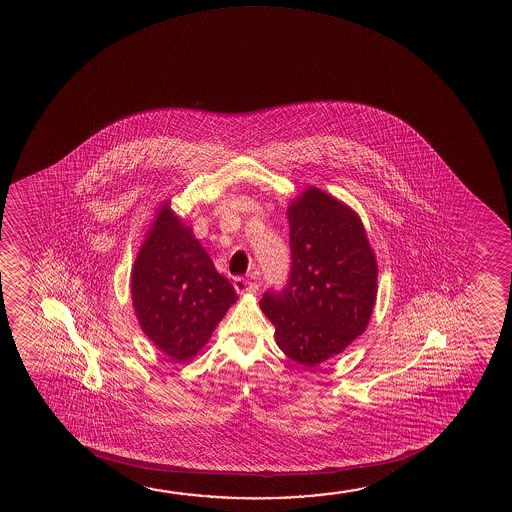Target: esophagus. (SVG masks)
<instances>
[{
	"mask_svg": "<svg viewBox=\"0 0 512 512\" xmlns=\"http://www.w3.org/2000/svg\"><path fill=\"white\" fill-rule=\"evenodd\" d=\"M234 288L239 295L257 292V285H253L252 281L245 280V278H234Z\"/></svg>",
	"mask_w": 512,
	"mask_h": 512,
	"instance_id": "34e87169",
	"label": "esophagus"
}]
</instances>
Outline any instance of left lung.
Here are the masks:
<instances>
[{
	"label": "left lung",
	"instance_id": "obj_1",
	"mask_svg": "<svg viewBox=\"0 0 512 512\" xmlns=\"http://www.w3.org/2000/svg\"><path fill=\"white\" fill-rule=\"evenodd\" d=\"M287 217L290 280L281 294H264L260 309L280 350L315 367L364 334L378 295V262L357 211L323 190H302Z\"/></svg>",
	"mask_w": 512,
	"mask_h": 512
}]
</instances>
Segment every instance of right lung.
I'll list each match as a JSON object with an SVG mask.
<instances>
[{"label": "right lung", "instance_id": "1", "mask_svg": "<svg viewBox=\"0 0 512 512\" xmlns=\"http://www.w3.org/2000/svg\"><path fill=\"white\" fill-rule=\"evenodd\" d=\"M131 299L143 334L183 364L203 350L238 295L164 201L134 260Z\"/></svg>", "mask_w": 512, "mask_h": 512}]
</instances>
